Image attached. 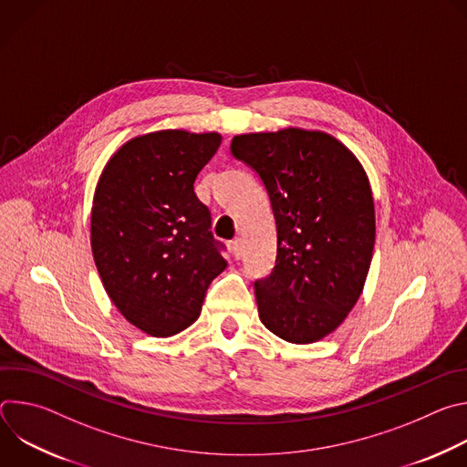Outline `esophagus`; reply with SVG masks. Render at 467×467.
I'll use <instances>...</instances> for the list:
<instances>
[{
  "mask_svg": "<svg viewBox=\"0 0 467 467\" xmlns=\"http://www.w3.org/2000/svg\"><path fill=\"white\" fill-rule=\"evenodd\" d=\"M231 253H233L234 258H240V256H242V240H240V238H236V240L231 242Z\"/></svg>",
  "mask_w": 467,
  "mask_h": 467,
  "instance_id": "34e87169",
  "label": "esophagus"
}]
</instances>
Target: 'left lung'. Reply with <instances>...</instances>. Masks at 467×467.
<instances>
[{
    "mask_svg": "<svg viewBox=\"0 0 467 467\" xmlns=\"http://www.w3.org/2000/svg\"><path fill=\"white\" fill-rule=\"evenodd\" d=\"M231 153L260 177L275 218V265L254 281L258 316L286 342L321 340L351 312L369 272L375 209L366 171L321 130L238 135Z\"/></svg>",
    "mask_w": 467,
    "mask_h": 467,
    "instance_id": "left-lung-1",
    "label": "left lung"
}]
</instances>
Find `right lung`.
<instances>
[{"instance_id": "add662e5", "label": "right lung", "mask_w": 467, "mask_h": 467, "mask_svg": "<svg viewBox=\"0 0 467 467\" xmlns=\"http://www.w3.org/2000/svg\"><path fill=\"white\" fill-rule=\"evenodd\" d=\"M220 144L218 132H150L121 146L99 177L90 225L98 272L123 317L151 337L193 323L227 265L193 192Z\"/></svg>"}]
</instances>
